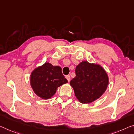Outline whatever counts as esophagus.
Masks as SVG:
<instances>
[{"label": "esophagus", "mask_w": 134, "mask_h": 134, "mask_svg": "<svg viewBox=\"0 0 134 134\" xmlns=\"http://www.w3.org/2000/svg\"><path fill=\"white\" fill-rule=\"evenodd\" d=\"M65 78H66V79L69 82L70 81V75H67V76H65Z\"/></svg>", "instance_id": "obj_1"}]
</instances>
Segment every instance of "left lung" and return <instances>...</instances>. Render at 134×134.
<instances>
[{"label": "left lung", "mask_w": 134, "mask_h": 134, "mask_svg": "<svg viewBox=\"0 0 134 134\" xmlns=\"http://www.w3.org/2000/svg\"><path fill=\"white\" fill-rule=\"evenodd\" d=\"M75 73L76 76L71 80L70 84L81 103L86 104L93 102L106 90L109 78L100 65L83 61L77 65Z\"/></svg>", "instance_id": "left-lung-1"}]
</instances>
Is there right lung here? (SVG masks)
Wrapping results in <instances>:
<instances>
[{
    "label": "right lung",
    "mask_w": 134,
    "mask_h": 134,
    "mask_svg": "<svg viewBox=\"0 0 134 134\" xmlns=\"http://www.w3.org/2000/svg\"><path fill=\"white\" fill-rule=\"evenodd\" d=\"M67 82L61 68L48 63L34 70L30 78L33 91L42 99L50 98L56 93L58 87Z\"/></svg>",
    "instance_id": "obj_1"
}]
</instances>
